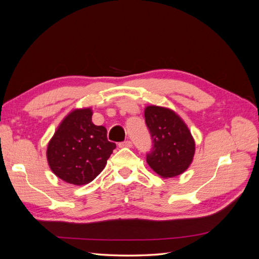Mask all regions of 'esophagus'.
<instances>
[{
    "instance_id": "esophagus-1",
    "label": "esophagus",
    "mask_w": 259,
    "mask_h": 259,
    "mask_svg": "<svg viewBox=\"0 0 259 259\" xmlns=\"http://www.w3.org/2000/svg\"><path fill=\"white\" fill-rule=\"evenodd\" d=\"M120 148H131L132 147V142L131 140H124V142L119 144Z\"/></svg>"
}]
</instances>
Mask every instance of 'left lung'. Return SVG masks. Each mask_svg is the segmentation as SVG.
Returning <instances> with one entry per match:
<instances>
[{
    "label": "left lung",
    "mask_w": 259,
    "mask_h": 259,
    "mask_svg": "<svg viewBox=\"0 0 259 259\" xmlns=\"http://www.w3.org/2000/svg\"><path fill=\"white\" fill-rule=\"evenodd\" d=\"M146 125L152 139L147 163L163 178L180 175L192 162L195 145L184 121L166 108L149 106L145 109Z\"/></svg>",
    "instance_id": "obj_1"
}]
</instances>
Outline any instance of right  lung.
<instances>
[{
  "mask_svg": "<svg viewBox=\"0 0 259 259\" xmlns=\"http://www.w3.org/2000/svg\"><path fill=\"white\" fill-rule=\"evenodd\" d=\"M90 108L76 109L60 123L48 146V161L53 173L68 184L86 185L107 164L115 144L107 130L92 122Z\"/></svg>",
  "mask_w": 259,
  "mask_h": 259,
  "instance_id": "right-lung-1",
  "label": "right lung"
}]
</instances>
